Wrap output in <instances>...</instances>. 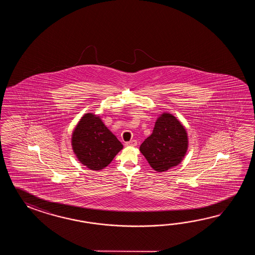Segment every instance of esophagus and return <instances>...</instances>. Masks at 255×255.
Wrapping results in <instances>:
<instances>
[{"instance_id": "1", "label": "esophagus", "mask_w": 255, "mask_h": 255, "mask_svg": "<svg viewBox=\"0 0 255 255\" xmlns=\"http://www.w3.org/2000/svg\"><path fill=\"white\" fill-rule=\"evenodd\" d=\"M136 144H137V142L135 139H133V140L128 141V142H126L125 145L127 146H136Z\"/></svg>"}]
</instances>
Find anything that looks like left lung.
<instances>
[{
    "label": "left lung",
    "mask_w": 255,
    "mask_h": 255,
    "mask_svg": "<svg viewBox=\"0 0 255 255\" xmlns=\"http://www.w3.org/2000/svg\"><path fill=\"white\" fill-rule=\"evenodd\" d=\"M189 140L184 128L176 117L163 113L157 118L151 135L139 147L148 164L157 172H164L182 161Z\"/></svg>",
    "instance_id": "left-lung-1"
}]
</instances>
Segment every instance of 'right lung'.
Here are the masks:
<instances>
[{
	"instance_id": "add662e5",
	"label": "right lung",
	"mask_w": 255,
	"mask_h": 255,
	"mask_svg": "<svg viewBox=\"0 0 255 255\" xmlns=\"http://www.w3.org/2000/svg\"><path fill=\"white\" fill-rule=\"evenodd\" d=\"M71 141L77 159L92 170H101L109 166L123 148L100 117L93 113L82 117L73 131Z\"/></svg>"
}]
</instances>
